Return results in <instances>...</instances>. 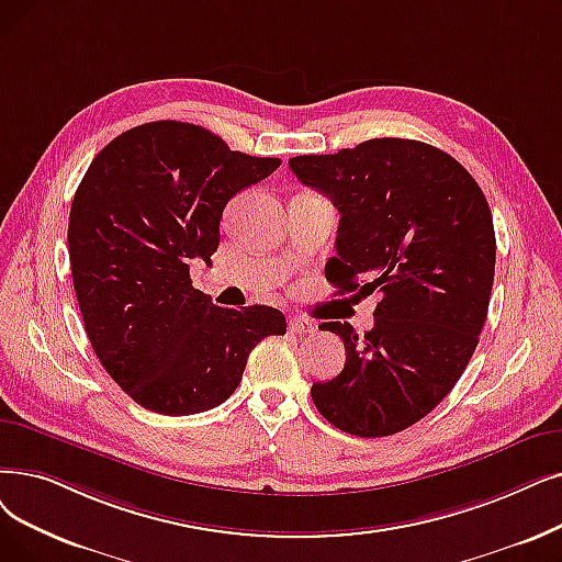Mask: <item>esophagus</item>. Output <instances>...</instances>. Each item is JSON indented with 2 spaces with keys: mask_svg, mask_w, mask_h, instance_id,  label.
Listing matches in <instances>:
<instances>
[{
  "mask_svg": "<svg viewBox=\"0 0 562 562\" xmlns=\"http://www.w3.org/2000/svg\"><path fill=\"white\" fill-rule=\"evenodd\" d=\"M289 330L296 333V335H305V333H314L316 326L310 319H303V316H291Z\"/></svg>",
  "mask_w": 562,
  "mask_h": 562,
  "instance_id": "esophagus-1",
  "label": "esophagus"
}]
</instances>
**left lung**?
<instances>
[{
	"label": "left lung",
	"mask_w": 562,
	"mask_h": 562,
	"mask_svg": "<svg viewBox=\"0 0 562 562\" xmlns=\"http://www.w3.org/2000/svg\"><path fill=\"white\" fill-rule=\"evenodd\" d=\"M291 172L339 211L337 294L379 291L374 328L341 337L345 370L312 385L314 406L341 431L397 434L441 402L477 347L490 310L496 236L475 179L431 144L376 137L326 156H296Z\"/></svg>",
	"instance_id": "1"
}]
</instances>
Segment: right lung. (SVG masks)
<instances>
[{
    "mask_svg": "<svg viewBox=\"0 0 562 562\" xmlns=\"http://www.w3.org/2000/svg\"><path fill=\"white\" fill-rule=\"evenodd\" d=\"M280 162L183 121L135 126L91 160L68 217L72 286L93 353L139 406L223 404L259 341L286 333L280 310L217 307L190 280V259L217 250L227 202Z\"/></svg>",
    "mask_w": 562,
    "mask_h": 562,
    "instance_id": "right-lung-1",
    "label": "right lung"
}]
</instances>
